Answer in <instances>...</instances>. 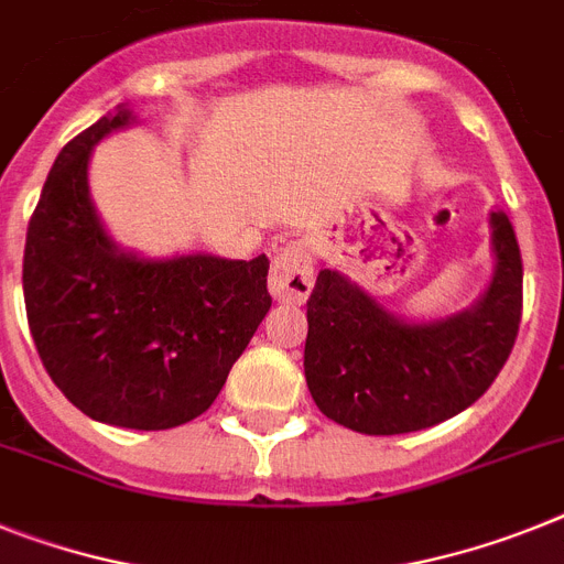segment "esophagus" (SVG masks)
Wrapping results in <instances>:
<instances>
[{
  "instance_id": "1",
  "label": "esophagus",
  "mask_w": 564,
  "mask_h": 564,
  "mask_svg": "<svg viewBox=\"0 0 564 564\" xmlns=\"http://www.w3.org/2000/svg\"><path fill=\"white\" fill-rule=\"evenodd\" d=\"M315 252L304 240H295L281 254L274 258L272 272H269V292L283 304H304L315 283Z\"/></svg>"
}]
</instances>
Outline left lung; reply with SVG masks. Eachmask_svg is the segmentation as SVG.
Masks as SVG:
<instances>
[{"instance_id":"1","label":"left lung","mask_w":564,"mask_h":564,"mask_svg":"<svg viewBox=\"0 0 564 564\" xmlns=\"http://www.w3.org/2000/svg\"><path fill=\"white\" fill-rule=\"evenodd\" d=\"M494 278L473 306L406 321L338 269H321L306 301V387L326 419L355 433L433 427L479 401L522 321V254L501 209L490 212Z\"/></svg>"}]
</instances>
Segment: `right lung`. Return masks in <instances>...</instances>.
I'll list each match as a JSON object with an SVG mask.
<instances>
[{"instance_id": "obj_1", "label": "right lung", "mask_w": 564, "mask_h": 564, "mask_svg": "<svg viewBox=\"0 0 564 564\" xmlns=\"http://www.w3.org/2000/svg\"><path fill=\"white\" fill-rule=\"evenodd\" d=\"M137 117L117 106L54 160L28 224L22 292L51 381L88 419L169 430L224 390L272 297L269 258H145L122 249L94 209L88 163Z\"/></svg>"}]
</instances>
